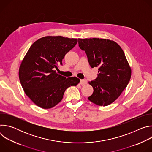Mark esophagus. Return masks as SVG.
<instances>
[{"label":"esophagus","mask_w":152,"mask_h":152,"mask_svg":"<svg viewBox=\"0 0 152 152\" xmlns=\"http://www.w3.org/2000/svg\"><path fill=\"white\" fill-rule=\"evenodd\" d=\"M86 82H86V80H85V79H81L80 81V83L82 85H85L86 83Z\"/></svg>","instance_id":"obj_1"}]
</instances>
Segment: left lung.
I'll return each instance as SVG.
<instances>
[{
  "instance_id": "1",
  "label": "left lung",
  "mask_w": 152,
  "mask_h": 152,
  "mask_svg": "<svg viewBox=\"0 0 152 152\" xmlns=\"http://www.w3.org/2000/svg\"><path fill=\"white\" fill-rule=\"evenodd\" d=\"M78 42L91 67H99L97 79L88 82L94 91L88 99L99 106L110 104L121 95L131 77V68L123 50L109 39L79 38Z\"/></svg>"
}]
</instances>
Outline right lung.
I'll return each mask as SVG.
<instances>
[{
  "mask_svg": "<svg viewBox=\"0 0 152 152\" xmlns=\"http://www.w3.org/2000/svg\"><path fill=\"white\" fill-rule=\"evenodd\" d=\"M77 42L76 38L46 36L35 41L21 62L18 76L27 96L38 106L50 109L59 103L65 91L80 79L66 78L55 69Z\"/></svg>",
  "mask_w": 152,
  "mask_h": 152,
  "instance_id": "right-lung-1",
  "label": "right lung"
}]
</instances>
